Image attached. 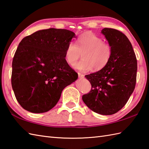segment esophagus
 Wrapping results in <instances>:
<instances>
[{
    "label": "esophagus",
    "instance_id": "esophagus-1",
    "mask_svg": "<svg viewBox=\"0 0 149 149\" xmlns=\"http://www.w3.org/2000/svg\"><path fill=\"white\" fill-rule=\"evenodd\" d=\"M78 74L79 78H84L85 77V75L84 74H81V73H80V72H78Z\"/></svg>",
    "mask_w": 149,
    "mask_h": 149
}]
</instances>
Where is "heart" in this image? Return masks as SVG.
I'll use <instances>...</instances> for the list:
<instances>
[{
	"mask_svg": "<svg viewBox=\"0 0 149 149\" xmlns=\"http://www.w3.org/2000/svg\"><path fill=\"white\" fill-rule=\"evenodd\" d=\"M80 61L75 64L74 68L80 71L95 70L103 68L110 61L113 54L111 45L93 33H86L77 39V45L70 42L65 51V58L69 65H72L80 58Z\"/></svg>",
	"mask_w": 149,
	"mask_h": 149,
	"instance_id": "heart-1",
	"label": "heart"
}]
</instances>
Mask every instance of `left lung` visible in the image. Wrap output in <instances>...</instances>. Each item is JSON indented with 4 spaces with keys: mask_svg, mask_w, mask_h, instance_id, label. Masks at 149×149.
<instances>
[{
    "mask_svg": "<svg viewBox=\"0 0 149 149\" xmlns=\"http://www.w3.org/2000/svg\"><path fill=\"white\" fill-rule=\"evenodd\" d=\"M101 33L113 49L107 65L85 75L92 88L82 100L91 110L101 115L117 113L127 103L136 81L137 60L131 42L118 30L104 28Z\"/></svg>",
    "mask_w": 149,
    "mask_h": 149,
    "instance_id": "left-lung-1",
    "label": "left lung"
}]
</instances>
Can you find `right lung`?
Here are the masks:
<instances>
[{"label": "right lung", "mask_w": 149, "mask_h": 149, "mask_svg": "<svg viewBox=\"0 0 149 149\" xmlns=\"http://www.w3.org/2000/svg\"><path fill=\"white\" fill-rule=\"evenodd\" d=\"M74 38L73 32L51 28L19 42L13 59L11 85L25 110L36 113L51 110L63 89L78 78L65 58L66 47Z\"/></svg>", "instance_id": "add662e5"}]
</instances>
